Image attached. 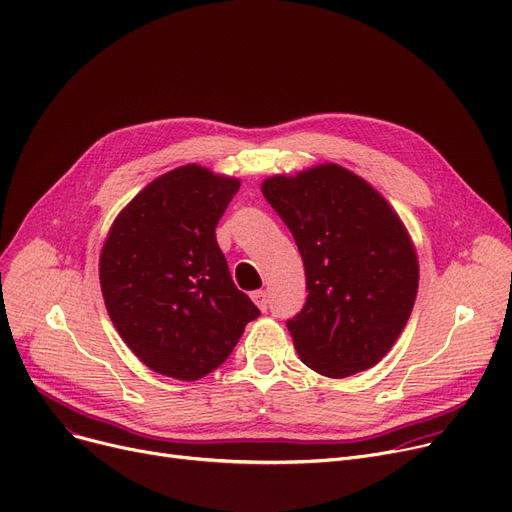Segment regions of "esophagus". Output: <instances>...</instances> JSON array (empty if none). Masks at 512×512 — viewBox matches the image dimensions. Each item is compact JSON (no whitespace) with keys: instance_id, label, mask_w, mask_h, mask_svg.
Masks as SVG:
<instances>
[{"instance_id":"1","label":"esophagus","mask_w":512,"mask_h":512,"mask_svg":"<svg viewBox=\"0 0 512 512\" xmlns=\"http://www.w3.org/2000/svg\"><path fill=\"white\" fill-rule=\"evenodd\" d=\"M251 299H253V303H255L261 311L267 309V292H265V290H255V292H251Z\"/></svg>"}]
</instances>
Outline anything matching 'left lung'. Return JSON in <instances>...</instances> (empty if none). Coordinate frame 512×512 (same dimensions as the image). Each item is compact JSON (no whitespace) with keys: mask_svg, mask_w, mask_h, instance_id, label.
<instances>
[{"mask_svg":"<svg viewBox=\"0 0 512 512\" xmlns=\"http://www.w3.org/2000/svg\"><path fill=\"white\" fill-rule=\"evenodd\" d=\"M297 242L307 303L288 319L301 361L326 378L378 365L405 330L419 288L407 226L375 188L338 164L261 182Z\"/></svg>","mask_w":512,"mask_h":512,"instance_id":"left-lung-1","label":"left lung"}]
</instances>
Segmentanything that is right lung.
I'll list each match as a JSON object with an SVG mask.
<instances>
[{
  "label": "right lung",
  "mask_w": 512,
  "mask_h": 512,
  "mask_svg": "<svg viewBox=\"0 0 512 512\" xmlns=\"http://www.w3.org/2000/svg\"><path fill=\"white\" fill-rule=\"evenodd\" d=\"M240 180L186 164L157 176L114 220L99 257L105 309L151 371L195 382L259 315L228 272L215 226Z\"/></svg>",
  "instance_id": "right-lung-1"
}]
</instances>
